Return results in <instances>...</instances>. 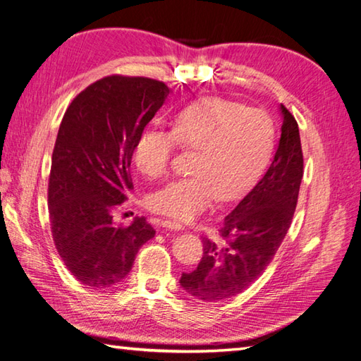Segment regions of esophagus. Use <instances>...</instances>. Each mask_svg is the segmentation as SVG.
Returning a JSON list of instances; mask_svg holds the SVG:
<instances>
[{
  "mask_svg": "<svg viewBox=\"0 0 361 361\" xmlns=\"http://www.w3.org/2000/svg\"><path fill=\"white\" fill-rule=\"evenodd\" d=\"M161 226H163V228H166V229H175V231H181L184 228L181 223L173 221V220H167V219L161 221Z\"/></svg>",
  "mask_w": 361,
  "mask_h": 361,
  "instance_id": "obj_1",
  "label": "esophagus"
}]
</instances>
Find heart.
<instances>
[{
  "mask_svg": "<svg viewBox=\"0 0 361 361\" xmlns=\"http://www.w3.org/2000/svg\"><path fill=\"white\" fill-rule=\"evenodd\" d=\"M177 146L194 150L192 173L152 192L154 212L190 220L215 198L228 201L243 194L263 171L272 152L274 128L264 112L220 97H206L172 116L171 132L145 129L133 145V161L149 178L169 171Z\"/></svg>",
  "mask_w": 361,
  "mask_h": 361,
  "instance_id": "b5f03b06",
  "label": "heart"
}]
</instances>
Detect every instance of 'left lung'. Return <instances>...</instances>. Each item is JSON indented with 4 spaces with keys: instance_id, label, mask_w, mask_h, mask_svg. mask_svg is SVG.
<instances>
[{
    "instance_id": "1",
    "label": "left lung",
    "mask_w": 361,
    "mask_h": 361,
    "mask_svg": "<svg viewBox=\"0 0 361 361\" xmlns=\"http://www.w3.org/2000/svg\"><path fill=\"white\" fill-rule=\"evenodd\" d=\"M283 124L269 169L223 220L219 237H203L197 269L183 272L180 284L201 301L235 297L247 289L272 262L294 216L303 178L298 124L280 106Z\"/></svg>"
}]
</instances>
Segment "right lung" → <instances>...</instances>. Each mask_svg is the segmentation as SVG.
Returning <instances> with one entry per match:
<instances>
[{
    "label": "right lung",
    "instance_id": "1",
    "mask_svg": "<svg viewBox=\"0 0 361 361\" xmlns=\"http://www.w3.org/2000/svg\"><path fill=\"white\" fill-rule=\"evenodd\" d=\"M167 95L161 81L111 75L80 92L63 116L49 177L50 228L66 267L86 286L120 283L155 235L145 216L116 226L114 211L133 189L135 140Z\"/></svg>",
    "mask_w": 361,
    "mask_h": 361
}]
</instances>
